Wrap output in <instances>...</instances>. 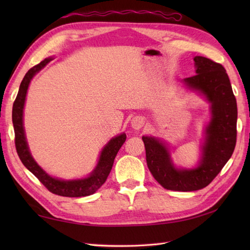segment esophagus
<instances>
[{
  "label": "esophagus",
  "mask_w": 250,
  "mask_h": 250,
  "mask_svg": "<svg viewBox=\"0 0 250 250\" xmlns=\"http://www.w3.org/2000/svg\"><path fill=\"white\" fill-rule=\"evenodd\" d=\"M145 124V120L143 117H140V116H136L134 117L133 119H132L131 121V125H132V128L135 129V130H140L143 128V125H144Z\"/></svg>",
  "instance_id": "obj_1"
}]
</instances>
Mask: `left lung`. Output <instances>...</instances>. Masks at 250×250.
<instances>
[{
    "label": "left lung",
    "instance_id": "8db88e82",
    "mask_svg": "<svg viewBox=\"0 0 250 250\" xmlns=\"http://www.w3.org/2000/svg\"><path fill=\"white\" fill-rule=\"evenodd\" d=\"M193 60L195 75L185 78L184 83L204 95L211 111L198 167L176 168L164 143L152 136L142 137L152 176L163 188L184 192L205 188L213 182L231 158L236 144L237 105L225 67L205 57L196 56Z\"/></svg>",
    "mask_w": 250,
    "mask_h": 250
}]
</instances>
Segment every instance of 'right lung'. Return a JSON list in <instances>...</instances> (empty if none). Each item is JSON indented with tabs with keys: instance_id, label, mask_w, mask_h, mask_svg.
<instances>
[{
	"instance_id": "add662e5",
	"label": "right lung",
	"mask_w": 250,
	"mask_h": 250,
	"mask_svg": "<svg viewBox=\"0 0 250 250\" xmlns=\"http://www.w3.org/2000/svg\"><path fill=\"white\" fill-rule=\"evenodd\" d=\"M52 58H47L39 64L33 66L26 72L22 82L20 83L19 91L13 105V125L15 130V145L17 153L23 166L29 171L39 178L40 182L48 189L50 192L61 196H68V198H79V196H87L93 194L101 186H102L113 167L114 160L117 152L120 147L125 142L126 135L121 133L118 136L111 139L106 145L100 155L99 162L92 173L86 178L74 179V180H63L59 178L51 177L47 174L39 164L35 162L33 157L31 156L28 143L25 140L24 129H23V107L25 102V95L28 91L31 79L36 73H39L47 63H49Z\"/></svg>"
}]
</instances>
